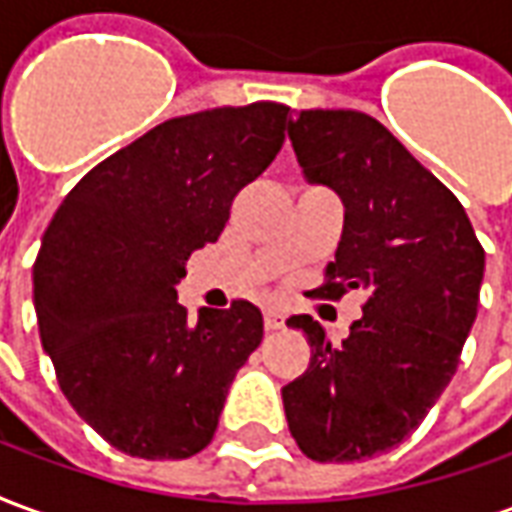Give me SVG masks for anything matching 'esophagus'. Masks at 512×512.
<instances>
[{
  "label": "esophagus",
  "mask_w": 512,
  "mask_h": 512,
  "mask_svg": "<svg viewBox=\"0 0 512 512\" xmlns=\"http://www.w3.org/2000/svg\"><path fill=\"white\" fill-rule=\"evenodd\" d=\"M263 323H266V332H279V329H285V318L274 310H268L266 315H263Z\"/></svg>",
  "instance_id": "1"
}]
</instances>
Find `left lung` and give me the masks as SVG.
Masks as SVG:
<instances>
[{
  "mask_svg": "<svg viewBox=\"0 0 512 512\" xmlns=\"http://www.w3.org/2000/svg\"><path fill=\"white\" fill-rule=\"evenodd\" d=\"M285 128L307 183L329 186L345 208L326 285L312 293L367 290L340 345L310 315L288 318L312 356L282 386L285 417L312 461H365L406 439L455 376L485 252L458 197L376 117L301 109Z\"/></svg>",
  "mask_w": 512,
  "mask_h": 512,
  "instance_id": "obj_1",
  "label": "left lung"
}]
</instances>
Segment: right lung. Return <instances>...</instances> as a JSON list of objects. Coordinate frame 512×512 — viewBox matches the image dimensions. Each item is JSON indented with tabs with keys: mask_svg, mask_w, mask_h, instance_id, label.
Here are the masks:
<instances>
[{
	"mask_svg": "<svg viewBox=\"0 0 512 512\" xmlns=\"http://www.w3.org/2000/svg\"><path fill=\"white\" fill-rule=\"evenodd\" d=\"M288 112L257 101L161 123L90 169L43 235L32 268L43 351L76 414L126 455L205 450L263 340L255 304L189 321L175 285L274 161Z\"/></svg>",
	"mask_w": 512,
	"mask_h": 512,
	"instance_id": "add662e5",
	"label": "right lung"
}]
</instances>
